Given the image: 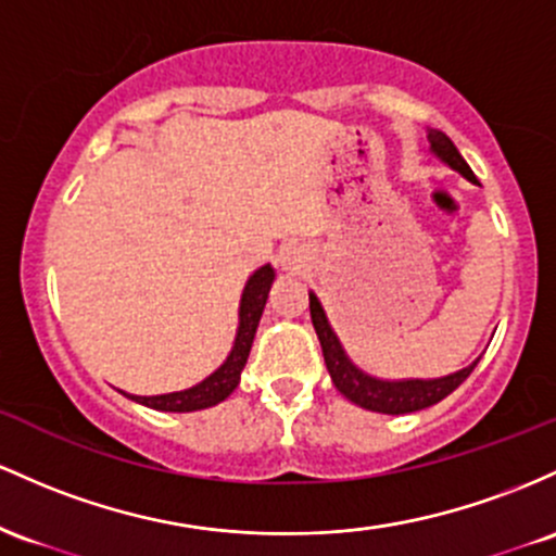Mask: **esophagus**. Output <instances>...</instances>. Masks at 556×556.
I'll return each instance as SVG.
<instances>
[{"instance_id": "obj_1", "label": "esophagus", "mask_w": 556, "mask_h": 556, "mask_svg": "<svg viewBox=\"0 0 556 556\" xmlns=\"http://www.w3.org/2000/svg\"><path fill=\"white\" fill-rule=\"evenodd\" d=\"M283 265L289 267V270H299V267L304 265V254L299 252V249H286V252H283Z\"/></svg>"}]
</instances>
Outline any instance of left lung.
Returning <instances> with one entry per match:
<instances>
[{"instance_id": "obj_1", "label": "left lung", "mask_w": 556, "mask_h": 556, "mask_svg": "<svg viewBox=\"0 0 556 556\" xmlns=\"http://www.w3.org/2000/svg\"><path fill=\"white\" fill-rule=\"evenodd\" d=\"M428 141H430V149H433V152L439 154L448 167H454V170L463 173L467 180L476 184V173L470 170V165L463 160V154L457 152V147H454L446 134H441V130H430ZM309 315H312V326H315L317 339H320L323 357H326V367L330 378H333V386L349 399V402L359 404V407L365 409H372V413L407 415V413H417V409H426L430 404H439L441 399L452 394V391L457 389L467 376H470L472 367L478 365L476 359L470 367H465V370L454 372V376H446V378H435V380H378L352 365V359L346 357L344 349L339 344V339H336L333 328L328 326L326 312H323L315 294H309Z\"/></svg>"}]
</instances>
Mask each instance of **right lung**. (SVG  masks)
<instances>
[{
	"label": "right lung",
	"instance_id": "add662e5",
	"mask_svg": "<svg viewBox=\"0 0 556 556\" xmlns=\"http://www.w3.org/2000/svg\"><path fill=\"white\" fill-rule=\"evenodd\" d=\"M273 273L270 265L260 267L252 278L247 280L244 294H241V307H239V333H236L233 349H230L228 359L212 372L210 378H204L202 383H197L194 389L176 391V394H162V396H130L134 402L143 404V407L160 409V413H194V409L215 407L217 402L230 396V391L239 386L241 370H244L249 349H252L254 333H257L262 309H265L267 291H270Z\"/></svg>",
	"mask_w": 556,
	"mask_h": 556
}]
</instances>
